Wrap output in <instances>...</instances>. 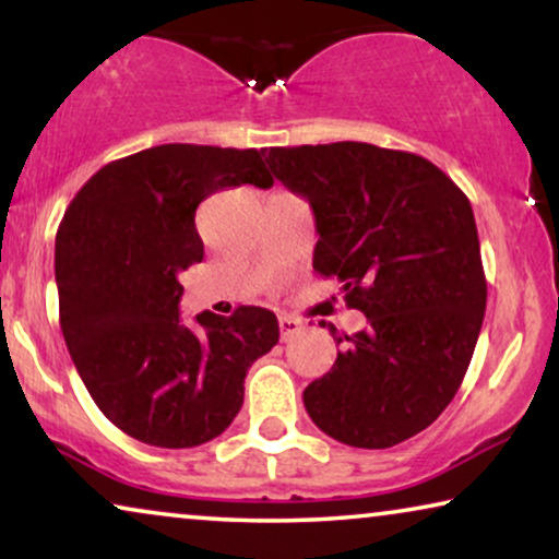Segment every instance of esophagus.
<instances>
[{
    "label": "esophagus",
    "instance_id": "esophagus-1",
    "mask_svg": "<svg viewBox=\"0 0 559 559\" xmlns=\"http://www.w3.org/2000/svg\"><path fill=\"white\" fill-rule=\"evenodd\" d=\"M280 331H282V341H289L302 331V323L293 316H280Z\"/></svg>",
    "mask_w": 559,
    "mask_h": 559
}]
</instances>
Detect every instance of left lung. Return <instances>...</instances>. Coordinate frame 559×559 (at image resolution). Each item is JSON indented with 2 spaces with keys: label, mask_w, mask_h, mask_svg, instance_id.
Masks as SVG:
<instances>
[{
  "label": "left lung",
  "mask_w": 559,
  "mask_h": 559,
  "mask_svg": "<svg viewBox=\"0 0 559 559\" xmlns=\"http://www.w3.org/2000/svg\"><path fill=\"white\" fill-rule=\"evenodd\" d=\"M266 165L312 205V270L369 320L343 338L331 328L343 350L305 389V409L346 445L409 440L453 402L484 325L471 201L430 159L366 142L270 147Z\"/></svg>",
  "instance_id": "left-lung-1"
}]
</instances>
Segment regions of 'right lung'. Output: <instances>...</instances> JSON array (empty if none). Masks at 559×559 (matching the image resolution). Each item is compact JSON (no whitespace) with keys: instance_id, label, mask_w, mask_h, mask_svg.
Instances as JSON below:
<instances>
[{"instance_id":"add662e5","label":"right lung","mask_w":559,"mask_h":559,"mask_svg":"<svg viewBox=\"0 0 559 559\" xmlns=\"http://www.w3.org/2000/svg\"><path fill=\"white\" fill-rule=\"evenodd\" d=\"M243 182L272 188L259 150L159 144L91 175L58 226L66 346L96 407L134 440L203 445L243 404L249 366L280 341L272 310L180 320V274L203 259L195 209Z\"/></svg>"}]
</instances>
